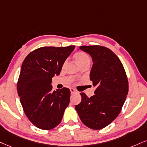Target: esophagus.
<instances>
[{"mask_svg": "<svg viewBox=\"0 0 147 147\" xmlns=\"http://www.w3.org/2000/svg\"><path fill=\"white\" fill-rule=\"evenodd\" d=\"M70 91H71V93H77V91L74 88H70Z\"/></svg>", "mask_w": 147, "mask_h": 147, "instance_id": "34e87169", "label": "esophagus"}]
</instances>
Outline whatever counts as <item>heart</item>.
Returning <instances> with one entry per match:
<instances>
[{"mask_svg":"<svg viewBox=\"0 0 147 147\" xmlns=\"http://www.w3.org/2000/svg\"><path fill=\"white\" fill-rule=\"evenodd\" d=\"M74 59H75L76 61L78 63V65L80 67L81 65L86 64V63H90V58L88 55L84 52L82 51H78L76 52L74 55Z\"/></svg>","mask_w":147,"mask_h":147,"instance_id":"1","label":"heart"}]
</instances>
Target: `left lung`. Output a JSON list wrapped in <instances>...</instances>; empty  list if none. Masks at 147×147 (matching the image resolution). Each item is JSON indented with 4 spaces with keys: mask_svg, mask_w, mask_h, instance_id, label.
Here are the masks:
<instances>
[{
    "mask_svg": "<svg viewBox=\"0 0 147 147\" xmlns=\"http://www.w3.org/2000/svg\"><path fill=\"white\" fill-rule=\"evenodd\" d=\"M80 49L93 60L90 80L96 88L95 95L90 97L81 93L82 101L75 108L85 125L101 129L120 113L129 89L127 77L120 59L109 48L82 46Z\"/></svg>",
    "mask_w": 147,
    "mask_h": 147,
    "instance_id": "8db88e82",
    "label": "left lung"
}]
</instances>
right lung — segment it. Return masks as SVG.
Returning <instances> with one entry per match:
<instances>
[{
    "instance_id": "add662e5",
    "label": "right lung",
    "mask_w": 147,
    "mask_h": 147,
    "mask_svg": "<svg viewBox=\"0 0 147 147\" xmlns=\"http://www.w3.org/2000/svg\"><path fill=\"white\" fill-rule=\"evenodd\" d=\"M75 48L42 47L24 60L18 78V93L25 115L34 125L52 129L62 120L70 101L68 88L52 91V79L59 76L65 60Z\"/></svg>"
}]
</instances>
